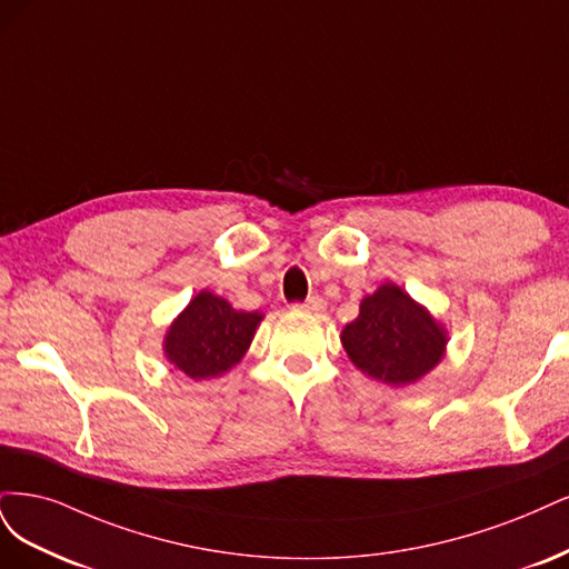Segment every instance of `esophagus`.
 I'll use <instances>...</instances> for the list:
<instances>
[{
	"instance_id": "34e87169",
	"label": "esophagus",
	"mask_w": 569,
	"mask_h": 569,
	"mask_svg": "<svg viewBox=\"0 0 569 569\" xmlns=\"http://www.w3.org/2000/svg\"><path fill=\"white\" fill-rule=\"evenodd\" d=\"M296 307H298V309H305V311H315V315H319V311L326 309V300L319 298V296H311V298H307L305 302H298Z\"/></svg>"
}]
</instances>
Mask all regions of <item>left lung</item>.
I'll use <instances>...</instances> for the list:
<instances>
[{"label":"left lung","mask_w":569,"mask_h":569,"mask_svg":"<svg viewBox=\"0 0 569 569\" xmlns=\"http://www.w3.org/2000/svg\"><path fill=\"white\" fill-rule=\"evenodd\" d=\"M342 347L361 373L380 382L411 385L442 361L447 331L430 311L395 283H382L342 328Z\"/></svg>","instance_id":"1"}]
</instances>
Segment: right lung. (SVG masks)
Here are the masks:
<instances>
[{
	"instance_id": "add662e5",
	"label": "right lung",
	"mask_w": 569,
	"mask_h": 569,
	"mask_svg": "<svg viewBox=\"0 0 569 569\" xmlns=\"http://www.w3.org/2000/svg\"><path fill=\"white\" fill-rule=\"evenodd\" d=\"M260 321V311H238L224 298L200 290L172 321L162 350L193 380L222 376L243 359Z\"/></svg>"
}]
</instances>
